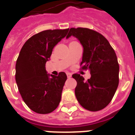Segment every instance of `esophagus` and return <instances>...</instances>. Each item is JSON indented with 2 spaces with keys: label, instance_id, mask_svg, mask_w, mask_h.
Segmentation results:
<instances>
[{
  "label": "esophagus",
  "instance_id": "34e87169",
  "mask_svg": "<svg viewBox=\"0 0 135 135\" xmlns=\"http://www.w3.org/2000/svg\"><path fill=\"white\" fill-rule=\"evenodd\" d=\"M66 75H67L68 78H70V77H71V74L69 73V72H67V73H66Z\"/></svg>",
  "mask_w": 135,
  "mask_h": 135
}]
</instances>
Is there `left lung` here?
Returning <instances> with one entry per match:
<instances>
[{
  "label": "left lung",
  "mask_w": 135,
  "mask_h": 135,
  "mask_svg": "<svg viewBox=\"0 0 135 135\" xmlns=\"http://www.w3.org/2000/svg\"><path fill=\"white\" fill-rule=\"evenodd\" d=\"M75 37L83 47L82 69H89L88 80L80 74L72 75L77 85L75 95L79 104L90 111H98L111 101L119 85V66L116 53L106 38L88 28H71L66 38Z\"/></svg>",
  "instance_id": "left-lung-1"
}]
</instances>
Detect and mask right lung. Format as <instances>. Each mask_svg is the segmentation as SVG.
Wrapping results in <instances>:
<instances>
[{"mask_svg":"<svg viewBox=\"0 0 135 135\" xmlns=\"http://www.w3.org/2000/svg\"><path fill=\"white\" fill-rule=\"evenodd\" d=\"M68 32L69 29L40 32L27 40L19 53L16 64V84L23 100L36 113H51L61 101L66 74H47L45 64L53 47Z\"/></svg>","mask_w":135,"mask_h":135,"instance_id":"obj_1","label":"right lung"}]
</instances>
